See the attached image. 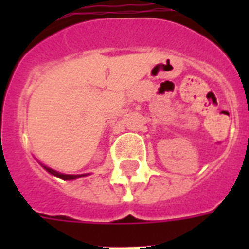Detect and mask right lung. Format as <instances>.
Listing matches in <instances>:
<instances>
[{"instance_id": "1", "label": "right lung", "mask_w": 249, "mask_h": 249, "mask_svg": "<svg viewBox=\"0 0 249 249\" xmlns=\"http://www.w3.org/2000/svg\"><path fill=\"white\" fill-rule=\"evenodd\" d=\"M41 166L44 168L46 172H49L53 176H55V177L60 178V179H64V181H72V179H77L80 177H85L88 174H64V173H59V172H56V170L52 169V168H49V166L44 165V164H41Z\"/></svg>"}]
</instances>
